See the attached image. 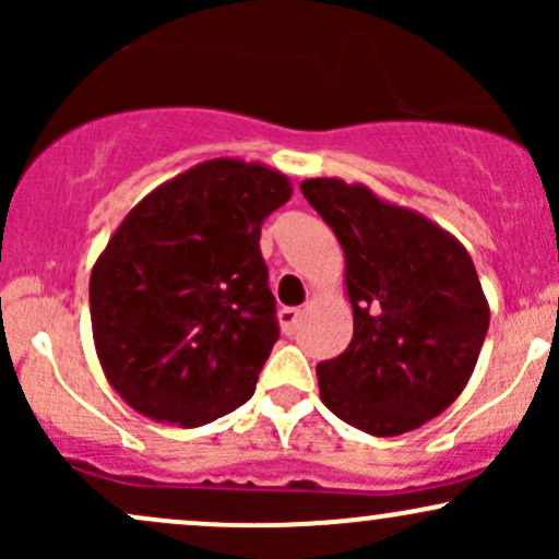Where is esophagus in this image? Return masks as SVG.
<instances>
[{"label": "esophagus", "instance_id": "34e87169", "mask_svg": "<svg viewBox=\"0 0 559 559\" xmlns=\"http://www.w3.org/2000/svg\"><path fill=\"white\" fill-rule=\"evenodd\" d=\"M299 318H301V310H297V307H284V310L278 312V323H281V329H284L286 336H294Z\"/></svg>", "mask_w": 559, "mask_h": 559}]
</instances>
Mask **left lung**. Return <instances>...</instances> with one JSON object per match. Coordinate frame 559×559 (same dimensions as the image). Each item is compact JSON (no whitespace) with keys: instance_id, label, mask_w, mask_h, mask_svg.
Instances as JSON below:
<instances>
[{"instance_id":"obj_1","label":"left lung","mask_w":559,"mask_h":559,"mask_svg":"<svg viewBox=\"0 0 559 559\" xmlns=\"http://www.w3.org/2000/svg\"><path fill=\"white\" fill-rule=\"evenodd\" d=\"M301 194L344 249L352 342L318 365L320 400L370 436L415 431L463 394L489 331L467 249L365 183L307 178Z\"/></svg>"}]
</instances>
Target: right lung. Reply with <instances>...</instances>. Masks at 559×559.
I'll list each match as a JSON object with an SVG mask.
<instances>
[{"label":"right lung","instance_id":"right-lung-1","mask_svg":"<svg viewBox=\"0 0 559 559\" xmlns=\"http://www.w3.org/2000/svg\"><path fill=\"white\" fill-rule=\"evenodd\" d=\"M288 199L281 170L215 157L115 228L88 281L92 333L107 383L136 413L197 428L254 394L278 342L260 228Z\"/></svg>","mask_w":559,"mask_h":559}]
</instances>
